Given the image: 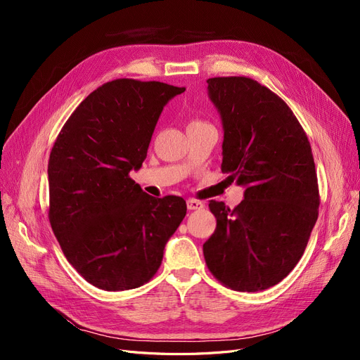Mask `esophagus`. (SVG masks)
I'll list each match as a JSON object with an SVG mask.
<instances>
[{
	"instance_id": "34e87169",
	"label": "esophagus",
	"mask_w": 360,
	"mask_h": 360,
	"mask_svg": "<svg viewBox=\"0 0 360 360\" xmlns=\"http://www.w3.org/2000/svg\"><path fill=\"white\" fill-rule=\"evenodd\" d=\"M202 207H204V204L198 200H193V198L188 200V209L189 210H200V209H202Z\"/></svg>"
}]
</instances>
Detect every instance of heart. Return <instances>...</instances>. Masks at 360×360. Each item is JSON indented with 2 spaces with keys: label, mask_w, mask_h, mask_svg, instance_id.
Instances as JSON below:
<instances>
[{
  "label": "heart",
  "mask_w": 360,
  "mask_h": 360,
  "mask_svg": "<svg viewBox=\"0 0 360 360\" xmlns=\"http://www.w3.org/2000/svg\"><path fill=\"white\" fill-rule=\"evenodd\" d=\"M192 123H201V122H192Z\"/></svg>",
  "instance_id": "heart-1"
}]
</instances>
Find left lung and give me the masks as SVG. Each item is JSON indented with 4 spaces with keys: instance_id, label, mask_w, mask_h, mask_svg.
<instances>
[{
    "instance_id": "1",
    "label": "left lung",
    "mask_w": 360,
    "mask_h": 360,
    "mask_svg": "<svg viewBox=\"0 0 360 360\" xmlns=\"http://www.w3.org/2000/svg\"><path fill=\"white\" fill-rule=\"evenodd\" d=\"M224 126L222 172L245 188L230 210L210 201L216 230L202 245L205 264L225 287L255 292L296 267L319 217L311 144L288 105L246 76L207 79Z\"/></svg>"
}]
</instances>
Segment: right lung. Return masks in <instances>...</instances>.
Here are the masks:
<instances>
[{"mask_svg": "<svg viewBox=\"0 0 360 360\" xmlns=\"http://www.w3.org/2000/svg\"><path fill=\"white\" fill-rule=\"evenodd\" d=\"M184 90L159 81L106 82L79 103L53 143L49 222L69 263L97 288L147 284L186 216L181 197H150L129 176L147 158L163 106Z\"/></svg>", "mask_w": 360, "mask_h": 360, "instance_id": "right-lung-1", "label": "right lung"}]
</instances>
